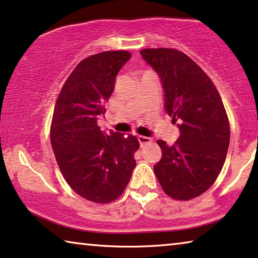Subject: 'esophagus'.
Here are the masks:
<instances>
[{
	"label": "esophagus",
	"mask_w": 258,
	"mask_h": 258,
	"mask_svg": "<svg viewBox=\"0 0 258 258\" xmlns=\"http://www.w3.org/2000/svg\"><path fill=\"white\" fill-rule=\"evenodd\" d=\"M138 140H139V142H140V146L141 147H144V146L148 145V144H151V141H153L150 138L144 137V136H139L138 137Z\"/></svg>",
	"instance_id": "1"
}]
</instances>
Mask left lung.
<instances>
[{"label": "left lung", "mask_w": 258, "mask_h": 258, "mask_svg": "<svg viewBox=\"0 0 258 258\" xmlns=\"http://www.w3.org/2000/svg\"><path fill=\"white\" fill-rule=\"evenodd\" d=\"M161 78L165 111L180 137L172 146L158 140L162 158L154 166L163 190L174 200L198 198L222 171L230 145V124L209 77L193 59L172 48L140 51Z\"/></svg>", "instance_id": "8db88e82"}]
</instances>
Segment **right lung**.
<instances>
[{"label":"right lung","instance_id":"right-lung-1","mask_svg":"<svg viewBox=\"0 0 258 258\" xmlns=\"http://www.w3.org/2000/svg\"><path fill=\"white\" fill-rule=\"evenodd\" d=\"M131 56L112 50L81 60L65 81L52 114L50 141L60 172L78 195L95 203L119 198L137 165L138 139L108 136L97 126L117 73Z\"/></svg>","mask_w":258,"mask_h":258}]
</instances>
